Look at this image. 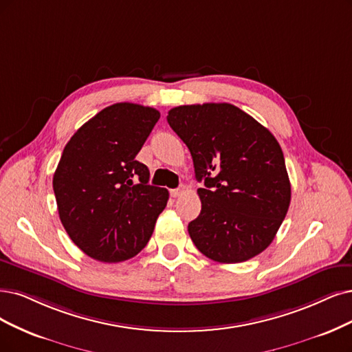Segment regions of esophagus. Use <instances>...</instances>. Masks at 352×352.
I'll use <instances>...</instances> for the list:
<instances>
[{
	"instance_id": "obj_1",
	"label": "esophagus",
	"mask_w": 352,
	"mask_h": 352,
	"mask_svg": "<svg viewBox=\"0 0 352 352\" xmlns=\"http://www.w3.org/2000/svg\"><path fill=\"white\" fill-rule=\"evenodd\" d=\"M184 192H186V187L181 186V187L175 188V190H171V196L173 197H179V196H183Z\"/></svg>"
}]
</instances>
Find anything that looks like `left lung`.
Returning <instances> with one entry per match:
<instances>
[{"label":"left lung","instance_id":"obj_1","mask_svg":"<svg viewBox=\"0 0 352 352\" xmlns=\"http://www.w3.org/2000/svg\"><path fill=\"white\" fill-rule=\"evenodd\" d=\"M166 120L194 162L201 212L188 223L197 250L236 264L261 254L287 214L292 187L277 139L229 102L178 106Z\"/></svg>","mask_w":352,"mask_h":352}]
</instances>
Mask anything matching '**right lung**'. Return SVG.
<instances>
[{"mask_svg":"<svg viewBox=\"0 0 352 352\" xmlns=\"http://www.w3.org/2000/svg\"><path fill=\"white\" fill-rule=\"evenodd\" d=\"M160 111L133 102L102 109L76 130L54 175L60 222L72 242L101 263L135 256L152 236L168 190L149 186L136 155Z\"/></svg>","mask_w":352,"mask_h":352,"instance_id":"right-lung-1","label":"right lung"}]
</instances>
